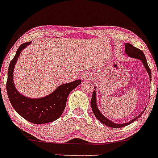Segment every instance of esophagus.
Segmentation results:
<instances>
[{
  "label": "esophagus",
  "instance_id": "obj_1",
  "mask_svg": "<svg viewBox=\"0 0 158 158\" xmlns=\"http://www.w3.org/2000/svg\"><path fill=\"white\" fill-rule=\"evenodd\" d=\"M81 77L83 81H89V80L92 78V76L89 72H84V73L81 75Z\"/></svg>",
  "mask_w": 158,
  "mask_h": 158
}]
</instances>
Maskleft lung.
I'll use <instances>...</instances> for the list:
<instances>
[{"instance_id": "8db88e82", "label": "left lung", "mask_w": 158, "mask_h": 158, "mask_svg": "<svg viewBox=\"0 0 158 158\" xmlns=\"http://www.w3.org/2000/svg\"><path fill=\"white\" fill-rule=\"evenodd\" d=\"M125 54L127 56L131 58H134V59H137L139 60L142 62V63L143 64V66L145 67L146 70L148 72V76H149V79H150V83L151 81H152V72H151V69H149L148 65V63H147V60L146 58V56L144 55L143 52L139 49L136 48V47H134V45H132L130 43H125ZM95 89H94L93 93V96H92V102H91V106H92V110H93V112L95 115V116L96 117V118L98 120H99L102 123L104 124V125H107L108 127H113V128H118V127H122L127 126V125H130L133 122L135 121L136 119H137L138 118H139L141 116V115L144 113V110L142 111L140 114L138 116H136V118H133L131 121L128 122H125V123H121V124H118V123H115L111 121V120L108 119V118L104 116V115L102 114V112L100 111V110L98 109V104H97V96H96V92H95V86H94ZM150 96V95H149Z\"/></svg>"}]
</instances>
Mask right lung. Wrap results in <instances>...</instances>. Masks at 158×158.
<instances>
[{
  "instance_id": "right-lung-1",
  "label": "right lung",
  "mask_w": 158,
  "mask_h": 158,
  "mask_svg": "<svg viewBox=\"0 0 158 158\" xmlns=\"http://www.w3.org/2000/svg\"><path fill=\"white\" fill-rule=\"evenodd\" d=\"M31 42L19 46L8 69L6 91L14 110L27 121L33 124H45L60 117L64 111L66 101L71 92L81 84V80L62 84L54 91L41 98H29L19 93L14 84L13 72L19 56Z\"/></svg>"
}]
</instances>
